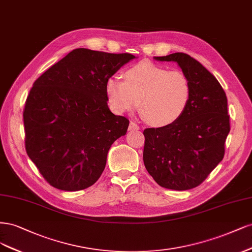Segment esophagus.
<instances>
[{"label": "esophagus", "mask_w": 252, "mask_h": 252, "mask_svg": "<svg viewBox=\"0 0 252 252\" xmlns=\"http://www.w3.org/2000/svg\"><path fill=\"white\" fill-rule=\"evenodd\" d=\"M139 126H138L137 124H135L134 121H131V123H129V126H128V129L129 131H135V129H139Z\"/></svg>", "instance_id": "1"}]
</instances>
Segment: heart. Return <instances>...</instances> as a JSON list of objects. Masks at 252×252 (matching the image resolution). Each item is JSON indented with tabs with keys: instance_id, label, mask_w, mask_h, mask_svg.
<instances>
[{
	"instance_id": "obj_1",
	"label": "heart",
	"mask_w": 252,
	"mask_h": 252,
	"mask_svg": "<svg viewBox=\"0 0 252 252\" xmlns=\"http://www.w3.org/2000/svg\"><path fill=\"white\" fill-rule=\"evenodd\" d=\"M105 92L113 110L118 113L139 107L149 123L163 126L175 123L188 108L190 80L181 70H170L142 62L125 72V82L108 79Z\"/></svg>"
}]
</instances>
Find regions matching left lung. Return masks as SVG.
Segmentation results:
<instances>
[{
  "label": "left lung",
  "mask_w": 252,
  "mask_h": 252,
  "mask_svg": "<svg viewBox=\"0 0 252 252\" xmlns=\"http://www.w3.org/2000/svg\"><path fill=\"white\" fill-rule=\"evenodd\" d=\"M176 62L191 85L188 108L175 123L143 131V162L160 186L186 190L197 188L222 161L230 131L226 94L217 78L186 53L156 56Z\"/></svg>",
  "instance_id": "left-lung-1"
}]
</instances>
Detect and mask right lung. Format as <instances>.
<instances>
[{"label": "right lung", "mask_w": 252, "mask_h": 252, "mask_svg": "<svg viewBox=\"0 0 252 252\" xmlns=\"http://www.w3.org/2000/svg\"><path fill=\"white\" fill-rule=\"evenodd\" d=\"M129 53L78 48L33 84L23 112L27 155L53 188L76 191L99 179L108 152L129 121L108 107V79Z\"/></svg>", "instance_id": "add662e5"}]
</instances>
